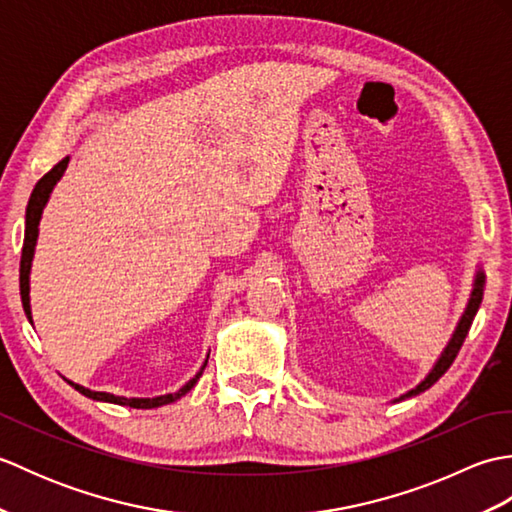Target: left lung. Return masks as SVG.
Returning <instances> with one entry per match:
<instances>
[{
    "label": "left lung",
    "mask_w": 512,
    "mask_h": 512,
    "mask_svg": "<svg viewBox=\"0 0 512 512\" xmlns=\"http://www.w3.org/2000/svg\"><path fill=\"white\" fill-rule=\"evenodd\" d=\"M484 284H486V275H484L482 266H477L469 303H466V308H464V312H462V317H460L458 325H455V330H453V334H451V339H449L447 347H444L442 354L438 356V361L433 363V367L429 369V374L424 376L416 387L405 391V394H402V396L394 398V402L407 400V398H413V396L422 394V391H427L431 385H436L438 380L444 376V372H447V369L451 367V363L455 361V356H458L460 347H462V343H464V339H466V334H469V330H471V323H473V319H475L477 310H480V303H482V297H484Z\"/></svg>",
    "instance_id": "left-lung-1"
}]
</instances>
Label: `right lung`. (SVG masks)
Masks as SVG:
<instances>
[{
	"label": "right lung",
	"mask_w": 512,
	"mask_h": 512,
	"mask_svg": "<svg viewBox=\"0 0 512 512\" xmlns=\"http://www.w3.org/2000/svg\"><path fill=\"white\" fill-rule=\"evenodd\" d=\"M68 162L70 156H65L61 162H57L46 176H43L37 184L35 189H32V195L28 200V209H26V233H24V248H21V264H19V292H21V303H24V312L28 321L32 323V310H30V268H32V259H35V246H37V237H39V222H41V215L43 209H46V204L50 200V193L52 189L57 187V182L63 178L65 169H68ZM206 363H209V356L204 358V363L200 367V372L195 374L191 380H187L178 391H173V394H165V396H154V398H125V396H114V394H107V391H92L88 387H83L79 383H68L79 391V394L88 396L92 400H99V402H112V405H123V407H134V409H156L162 405H169V402H176L178 398H182L184 394H189V391L198 383Z\"/></svg>",
	"instance_id": "obj_1"
}]
</instances>
